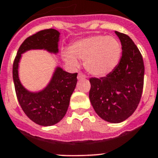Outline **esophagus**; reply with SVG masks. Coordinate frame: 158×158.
Here are the masks:
<instances>
[{
	"label": "esophagus",
	"mask_w": 158,
	"mask_h": 158,
	"mask_svg": "<svg viewBox=\"0 0 158 158\" xmlns=\"http://www.w3.org/2000/svg\"><path fill=\"white\" fill-rule=\"evenodd\" d=\"M77 78H78V79L79 80V79H85V78H86V76H85L84 74H82V73H79V74H78V77H77Z\"/></svg>",
	"instance_id": "esophagus-1"
}]
</instances>
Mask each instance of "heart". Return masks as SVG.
Segmentation results:
<instances>
[{"instance_id": "obj_1", "label": "heart", "mask_w": 158, "mask_h": 158, "mask_svg": "<svg viewBox=\"0 0 158 158\" xmlns=\"http://www.w3.org/2000/svg\"><path fill=\"white\" fill-rule=\"evenodd\" d=\"M121 47L112 36L94 35L74 42L69 51L63 52L67 64L76 66L78 59L84 60V65L89 74L94 76H106L119 63Z\"/></svg>"}]
</instances>
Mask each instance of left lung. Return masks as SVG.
Segmentation results:
<instances>
[{
  "label": "left lung",
  "instance_id": "left-lung-1",
  "mask_svg": "<svg viewBox=\"0 0 158 158\" xmlns=\"http://www.w3.org/2000/svg\"><path fill=\"white\" fill-rule=\"evenodd\" d=\"M122 46L119 64L106 76L90 78L89 99L102 120L120 123L129 118L139 103L143 89L144 64L132 39L115 31Z\"/></svg>",
  "mask_w": 158,
  "mask_h": 158
}]
</instances>
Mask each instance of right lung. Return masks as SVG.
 <instances>
[{"label":"right lung","instance_id":"obj_1","mask_svg":"<svg viewBox=\"0 0 158 158\" xmlns=\"http://www.w3.org/2000/svg\"><path fill=\"white\" fill-rule=\"evenodd\" d=\"M60 33L49 28L28 37L19 48L13 64V79L19 103L31 120L43 126H51L63 119L77 84V73L70 74L56 67L52 78L45 89L30 92L22 85L19 78V63L21 56L29 50H46L58 53Z\"/></svg>","mask_w":158,"mask_h":158}]
</instances>
